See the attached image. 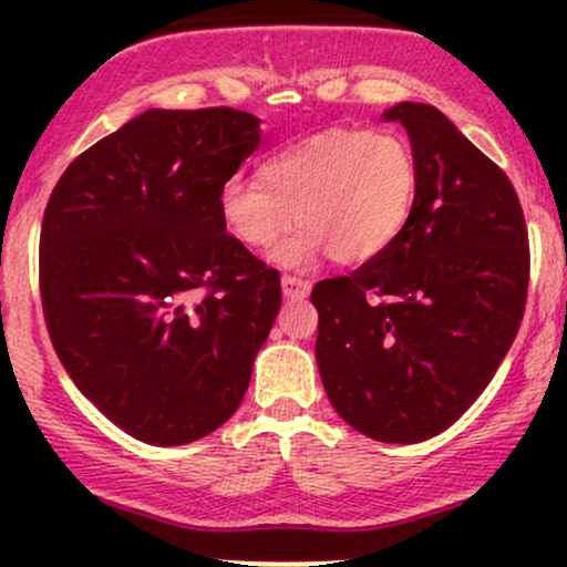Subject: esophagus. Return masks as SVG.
Instances as JSON below:
<instances>
[{
    "label": "esophagus",
    "mask_w": 567,
    "mask_h": 567,
    "mask_svg": "<svg viewBox=\"0 0 567 567\" xmlns=\"http://www.w3.org/2000/svg\"><path fill=\"white\" fill-rule=\"evenodd\" d=\"M309 290H311L309 279L292 277V275L282 277V296L288 298V301H303V298L309 296Z\"/></svg>",
    "instance_id": "34e87169"
}]
</instances>
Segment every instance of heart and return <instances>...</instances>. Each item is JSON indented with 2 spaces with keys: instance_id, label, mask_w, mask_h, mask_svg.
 <instances>
[{
  "instance_id": "1",
  "label": "heart",
  "mask_w": 567,
  "mask_h": 567,
  "mask_svg": "<svg viewBox=\"0 0 567 567\" xmlns=\"http://www.w3.org/2000/svg\"><path fill=\"white\" fill-rule=\"evenodd\" d=\"M419 188L413 148L392 130L330 127L269 154L258 181L229 178L218 188V218L247 250H277L288 269L322 258L368 264L408 226Z\"/></svg>"
}]
</instances>
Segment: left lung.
<instances>
[{"mask_svg": "<svg viewBox=\"0 0 567 567\" xmlns=\"http://www.w3.org/2000/svg\"><path fill=\"white\" fill-rule=\"evenodd\" d=\"M408 130L419 188L408 226L349 277L322 279L317 368L336 413L370 440L410 445L455 424L509 351L528 298L517 192L429 103L383 112Z\"/></svg>", "mask_w": 567, "mask_h": 567, "instance_id": "1", "label": "left lung"}]
</instances>
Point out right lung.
Wrapping results in <instances>:
<instances>
[{
    "mask_svg": "<svg viewBox=\"0 0 567 567\" xmlns=\"http://www.w3.org/2000/svg\"><path fill=\"white\" fill-rule=\"evenodd\" d=\"M261 143L237 109H148L61 175L39 237L58 360L146 445H186L231 419L277 320V269L226 234L218 188Z\"/></svg>",
    "mask_w": 567,
    "mask_h": 567,
    "instance_id": "right-lung-1",
    "label": "right lung"
}]
</instances>
